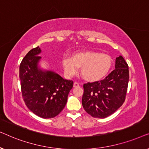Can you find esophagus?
Masks as SVG:
<instances>
[{
  "label": "esophagus",
  "mask_w": 149,
  "mask_h": 149,
  "mask_svg": "<svg viewBox=\"0 0 149 149\" xmlns=\"http://www.w3.org/2000/svg\"><path fill=\"white\" fill-rule=\"evenodd\" d=\"M73 86H74V87H79V83H77V82H74V84H73Z\"/></svg>",
  "instance_id": "obj_1"
}]
</instances>
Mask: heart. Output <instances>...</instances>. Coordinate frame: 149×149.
Instances as JSON below:
<instances>
[{
    "mask_svg": "<svg viewBox=\"0 0 149 149\" xmlns=\"http://www.w3.org/2000/svg\"><path fill=\"white\" fill-rule=\"evenodd\" d=\"M62 67L67 77L77 74L79 68L85 80L97 81L104 78L111 70L112 59L109 55L94 52L83 51L74 53L72 58L64 56L62 60Z\"/></svg>",
    "mask_w": 149,
    "mask_h": 149,
    "instance_id": "obj_1",
    "label": "heart"
}]
</instances>
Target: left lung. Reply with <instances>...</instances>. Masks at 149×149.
<instances>
[{
  "instance_id": "obj_1",
  "label": "left lung",
  "mask_w": 149,
  "mask_h": 149,
  "mask_svg": "<svg viewBox=\"0 0 149 149\" xmlns=\"http://www.w3.org/2000/svg\"><path fill=\"white\" fill-rule=\"evenodd\" d=\"M128 82V65L120 56L116 58L115 69L104 79L83 85V109L95 118L111 115L125 102Z\"/></svg>"
}]
</instances>
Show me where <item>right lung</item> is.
Wrapping results in <instances>:
<instances>
[{
    "label": "right lung",
    "mask_w": 149,
    "mask_h": 149,
    "mask_svg": "<svg viewBox=\"0 0 149 149\" xmlns=\"http://www.w3.org/2000/svg\"><path fill=\"white\" fill-rule=\"evenodd\" d=\"M40 52L39 47H36L22 60L19 66L21 91L28 109L38 117L49 119L64 109L73 81L64 79L52 71L38 69Z\"/></svg>",
    "instance_id": "add662e5"
}]
</instances>
